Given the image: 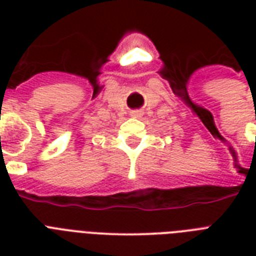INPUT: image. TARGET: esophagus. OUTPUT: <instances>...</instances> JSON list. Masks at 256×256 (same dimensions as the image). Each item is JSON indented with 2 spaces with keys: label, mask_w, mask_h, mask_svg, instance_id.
<instances>
[{
  "label": "esophagus",
  "mask_w": 256,
  "mask_h": 256,
  "mask_svg": "<svg viewBox=\"0 0 256 256\" xmlns=\"http://www.w3.org/2000/svg\"><path fill=\"white\" fill-rule=\"evenodd\" d=\"M142 116H144V112H142V110H134V112H132V118H140Z\"/></svg>",
  "instance_id": "esophagus-1"
}]
</instances>
